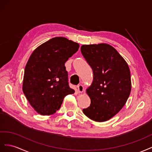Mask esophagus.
<instances>
[{"label":"esophagus","mask_w":152,"mask_h":152,"mask_svg":"<svg viewBox=\"0 0 152 152\" xmlns=\"http://www.w3.org/2000/svg\"><path fill=\"white\" fill-rule=\"evenodd\" d=\"M77 92H78L79 93H82L84 92V87L82 85H78L77 86Z\"/></svg>","instance_id":"34e87169"}]
</instances>
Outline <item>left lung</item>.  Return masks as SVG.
Segmentation results:
<instances>
[{
    "mask_svg": "<svg viewBox=\"0 0 152 152\" xmlns=\"http://www.w3.org/2000/svg\"><path fill=\"white\" fill-rule=\"evenodd\" d=\"M81 51L94 74L92 85L86 90L91 103L83 112L95 122H105L122 109L131 94L129 66L113 47L106 43L83 45Z\"/></svg>",
    "mask_w": 152,
    "mask_h": 152,
    "instance_id": "8db88e82",
    "label": "left lung"
}]
</instances>
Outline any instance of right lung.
I'll list each match as a JSON object with an SVG mask.
<instances>
[{
	"mask_svg": "<svg viewBox=\"0 0 152 152\" xmlns=\"http://www.w3.org/2000/svg\"><path fill=\"white\" fill-rule=\"evenodd\" d=\"M78 43L66 37L51 39L34 50L25 68L22 90L39 114L50 115L64 97L75 93L68 83L65 63L78 50Z\"/></svg>",
	"mask_w": 152,
	"mask_h": 152,
	"instance_id": "1",
	"label": "right lung"
}]
</instances>
